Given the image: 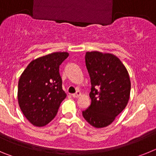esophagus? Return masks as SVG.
I'll return each instance as SVG.
<instances>
[{"mask_svg": "<svg viewBox=\"0 0 156 156\" xmlns=\"http://www.w3.org/2000/svg\"><path fill=\"white\" fill-rule=\"evenodd\" d=\"M73 98H78V97H80V96L81 95V93H80V90H77L75 94H73Z\"/></svg>", "mask_w": 156, "mask_h": 156, "instance_id": "obj_1", "label": "esophagus"}]
</instances>
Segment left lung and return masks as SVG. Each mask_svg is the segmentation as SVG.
I'll list each match as a JSON object with an SVG mask.
<instances>
[{
    "label": "left lung",
    "mask_w": 156,
    "mask_h": 156,
    "mask_svg": "<svg viewBox=\"0 0 156 156\" xmlns=\"http://www.w3.org/2000/svg\"><path fill=\"white\" fill-rule=\"evenodd\" d=\"M85 62L91 83V104L83 111V116L94 127H105L127 105L131 87L129 74L112 54L87 51Z\"/></svg>",
    "instance_id": "8db88e82"
}]
</instances>
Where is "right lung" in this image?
<instances>
[{"mask_svg": "<svg viewBox=\"0 0 156 156\" xmlns=\"http://www.w3.org/2000/svg\"><path fill=\"white\" fill-rule=\"evenodd\" d=\"M68 56L67 52H54L34 59L19 78V107L34 126H44L49 123L66 98L59 66Z\"/></svg>", "mask_w": 156, "mask_h": 156, "instance_id": "obj_1", "label": "right lung"}]
</instances>
